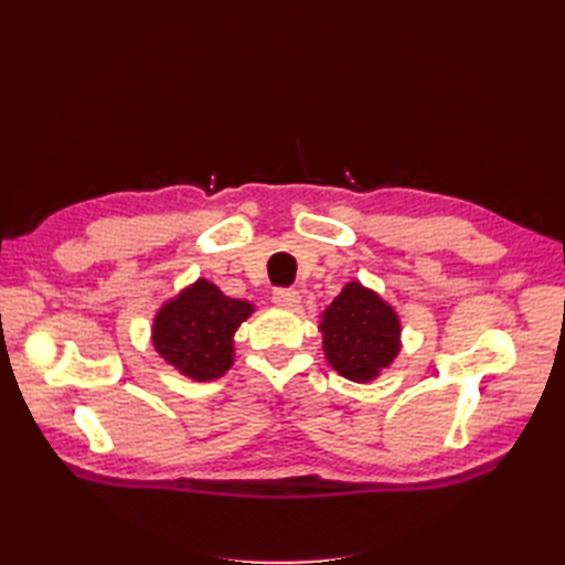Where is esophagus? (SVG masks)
Instances as JSON below:
<instances>
[{
	"instance_id": "1",
	"label": "esophagus",
	"mask_w": 565,
	"mask_h": 565,
	"mask_svg": "<svg viewBox=\"0 0 565 565\" xmlns=\"http://www.w3.org/2000/svg\"><path fill=\"white\" fill-rule=\"evenodd\" d=\"M299 299H301L299 292L292 287H280V289H276V292H273V301H276L280 309H297Z\"/></svg>"
}]
</instances>
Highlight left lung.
I'll return each instance as SVG.
<instances>
[{"mask_svg": "<svg viewBox=\"0 0 565 565\" xmlns=\"http://www.w3.org/2000/svg\"><path fill=\"white\" fill-rule=\"evenodd\" d=\"M328 363L351 382L377 380L401 351V320L377 292L347 282L320 320Z\"/></svg>", "mask_w": 565, "mask_h": 565, "instance_id": "1", "label": "left lung"}]
</instances>
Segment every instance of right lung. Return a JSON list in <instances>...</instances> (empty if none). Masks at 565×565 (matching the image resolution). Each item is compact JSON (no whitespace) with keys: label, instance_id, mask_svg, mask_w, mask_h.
<instances>
[{"label":"right lung","instance_id":"add662e5","mask_svg":"<svg viewBox=\"0 0 565 565\" xmlns=\"http://www.w3.org/2000/svg\"><path fill=\"white\" fill-rule=\"evenodd\" d=\"M254 313V306L231 299L200 278L169 299L152 320V347L183 377L212 382L233 365V334Z\"/></svg>","mask_w":565,"mask_h":565}]
</instances>
